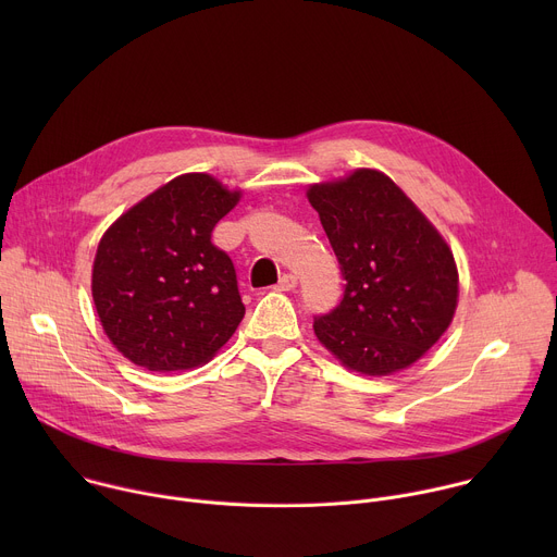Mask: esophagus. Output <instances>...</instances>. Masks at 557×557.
I'll return each mask as SVG.
<instances>
[{"mask_svg":"<svg viewBox=\"0 0 557 557\" xmlns=\"http://www.w3.org/2000/svg\"><path fill=\"white\" fill-rule=\"evenodd\" d=\"M295 286H297V277H295L293 273H286V275H282V280L277 282L275 290H293Z\"/></svg>","mask_w":557,"mask_h":557,"instance_id":"esophagus-1","label":"esophagus"}]
</instances>
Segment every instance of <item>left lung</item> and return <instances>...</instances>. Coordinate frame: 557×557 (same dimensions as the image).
<instances>
[{"label": "left lung", "mask_w": 557, "mask_h": 557, "mask_svg": "<svg viewBox=\"0 0 557 557\" xmlns=\"http://www.w3.org/2000/svg\"><path fill=\"white\" fill-rule=\"evenodd\" d=\"M342 264V304L314 335L342 366L387 376L417 363L449 329L458 269L441 231L389 176L359 168L306 191Z\"/></svg>", "instance_id": "left-lung-1"}]
</instances>
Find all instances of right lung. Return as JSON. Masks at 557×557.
Instances as JSON below:
<instances>
[{"mask_svg": "<svg viewBox=\"0 0 557 557\" xmlns=\"http://www.w3.org/2000/svg\"><path fill=\"white\" fill-rule=\"evenodd\" d=\"M243 198L191 172L158 187L103 233L92 299L103 333L149 372L205 366L245 317L231 258L211 231Z\"/></svg>", "mask_w": 557, "mask_h": 557, "instance_id": "add662e5", "label": "right lung"}]
</instances>
